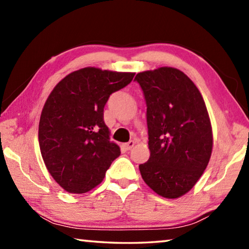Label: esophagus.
<instances>
[{"mask_svg": "<svg viewBox=\"0 0 249 249\" xmlns=\"http://www.w3.org/2000/svg\"><path fill=\"white\" fill-rule=\"evenodd\" d=\"M134 145H135V142L134 141H129L128 142H126V144H124V147H125L126 150H130L134 147Z\"/></svg>", "mask_w": 249, "mask_h": 249, "instance_id": "1", "label": "esophagus"}]
</instances>
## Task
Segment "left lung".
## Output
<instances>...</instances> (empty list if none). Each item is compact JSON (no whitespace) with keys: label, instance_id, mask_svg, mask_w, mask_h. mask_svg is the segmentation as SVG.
Masks as SVG:
<instances>
[{"label":"left lung","instance_id":"8db88e82","mask_svg":"<svg viewBox=\"0 0 249 249\" xmlns=\"http://www.w3.org/2000/svg\"><path fill=\"white\" fill-rule=\"evenodd\" d=\"M147 105L148 161L140 165L145 183L167 199L195 187L208 167L213 133L204 100L179 69L160 67L137 73Z\"/></svg>","mask_w":249,"mask_h":249}]
</instances>
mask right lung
Segmentation results:
<instances>
[{"label":"right lung","mask_w":249,"mask_h":249,"mask_svg":"<svg viewBox=\"0 0 249 249\" xmlns=\"http://www.w3.org/2000/svg\"><path fill=\"white\" fill-rule=\"evenodd\" d=\"M134 75L87 67L66 75L50 92L41 111L38 142L46 168L67 192L92 190L121 155L109 141L103 109L109 95Z\"/></svg>","instance_id":"obj_1"}]
</instances>
